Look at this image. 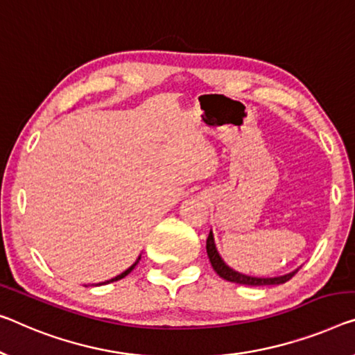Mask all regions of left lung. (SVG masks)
<instances>
[{
  "instance_id": "left-lung-1",
  "label": "left lung",
  "mask_w": 355,
  "mask_h": 355,
  "mask_svg": "<svg viewBox=\"0 0 355 355\" xmlns=\"http://www.w3.org/2000/svg\"><path fill=\"white\" fill-rule=\"evenodd\" d=\"M207 255H209V260L211 263V268L215 269V272L218 274L220 277H223L225 280H230V282H234V284L252 285V287L285 284L287 280L292 279L300 269V268H296L292 272H287V274H284V276H276V277H257V276H248V274L236 271V269L228 266V264L225 263L223 258H221L218 248H216L215 237H214V232H211V230H210L209 237H207Z\"/></svg>"
}]
</instances>
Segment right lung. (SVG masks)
<instances>
[{
    "label": "right lung",
    "mask_w": 355,
    "mask_h": 355,
    "mask_svg": "<svg viewBox=\"0 0 355 355\" xmlns=\"http://www.w3.org/2000/svg\"><path fill=\"white\" fill-rule=\"evenodd\" d=\"M140 258H141V255H139V258H137V260H135V263H134V264H130V266H129V268H127V269H125V271H123V272H121V274H118V276H116V277H113V279H110V280H105V282H100V284H97V285H105V284H111V282H116V280H119V279H123V277H125V276H127V274H129V272L132 271V269H134V268L137 266V263H139V261H140Z\"/></svg>",
    "instance_id": "obj_1"
}]
</instances>
